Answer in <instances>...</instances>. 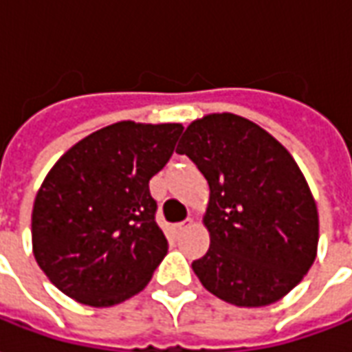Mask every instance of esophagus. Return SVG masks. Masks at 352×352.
Listing matches in <instances>:
<instances>
[{"mask_svg": "<svg viewBox=\"0 0 352 352\" xmlns=\"http://www.w3.org/2000/svg\"><path fill=\"white\" fill-rule=\"evenodd\" d=\"M192 223H194V220H192V218H188V220H184V222L175 223V226H173V231H175V233H183V231H186V229H188Z\"/></svg>", "mask_w": 352, "mask_h": 352, "instance_id": "esophagus-1", "label": "esophagus"}]
</instances>
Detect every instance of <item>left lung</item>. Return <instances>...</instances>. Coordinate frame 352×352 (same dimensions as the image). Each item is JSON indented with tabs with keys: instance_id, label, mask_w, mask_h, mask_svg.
I'll list each match as a JSON object with an SVG mask.
<instances>
[{
	"instance_id": "obj_1",
	"label": "left lung",
	"mask_w": 352,
	"mask_h": 352,
	"mask_svg": "<svg viewBox=\"0 0 352 352\" xmlns=\"http://www.w3.org/2000/svg\"><path fill=\"white\" fill-rule=\"evenodd\" d=\"M179 155L209 183V252L192 269L209 293L239 308L274 304L308 274L319 212L282 143L250 119L209 113L186 126Z\"/></svg>"
}]
</instances>
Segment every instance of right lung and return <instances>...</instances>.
Masks as SVG:
<instances>
[{
	"mask_svg": "<svg viewBox=\"0 0 352 352\" xmlns=\"http://www.w3.org/2000/svg\"><path fill=\"white\" fill-rule=\"evenodd\" d=\"M181 123L119 121L72 145L44 177L31 212L38 267L93 308L138 295L168 254L149 181L168 164Z\"/></svg>",
	"mask_w": 352,
	"mask_h": 352,
	"instance_id": "1",
	"label": "right lung"
}]
</instances>
